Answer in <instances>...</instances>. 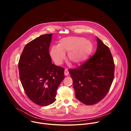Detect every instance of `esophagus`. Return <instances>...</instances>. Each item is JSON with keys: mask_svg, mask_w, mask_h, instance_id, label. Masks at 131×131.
<instances>
[{"mask_svg": "<svg viewBox=\"0 0 131 131\" xmlns=\"http://www.w3.org/2000/svg\"><path fill=\"white\" fill-rule=\"evenodd\" d=\"M64 74H65V76H68V74H69V71H68V69H65Z\"/></svg>", "mask_w": 131, "mask_h": 131, "instance_id": "1", "label": "esophagus"}]
</instances>
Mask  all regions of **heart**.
Wrapping results in <instances>:
<instances>
[{
	"label": "heart",
	"mask_w": 131,
	"mask_h": 131,
	"mask_svg": "<svg viewBox=\"0 0 131 131\" xmlns=\"http://www.w3.org/2000/svg\"><path fill=\"white\" fill-rule=\"evenodd\" d=\"M93 50L92 43L84 37L70 36L59 41L58 46H53L50 51V57L57 65H61L65 60V53L72 64L79 65L86 61Z\"/></svg>",
	"instance_id": "obj_1"
}]
</instances>
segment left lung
<instances>
[{"label":"left lung","mask_w":131,"mask_h":131,"mask_svg":"<svg viewBox=\"0 0 131 131\" xmlns=\"http://www.w3.org/2000/svg\"><path fill=\"white\" fill-rule=\"evenodd\" d=\"M95 53L78 67L69 70L76 97L87 105L101 101L114 79L115 64L109 48L97 37Z\"/></svg>","instance_id":"1"}]
</instances>
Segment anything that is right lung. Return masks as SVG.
<instances>
[{"instance_id": "1", "label": "right lung", "mask_w": 131, "mask_h": 131, "mask_svg": "<svg viewBox=\"0 0 131 131\" xmlns=\"http://www.w3.org/2000/svg\"><path fill=\"white\" fill-rule=\"evenodd\" d=\"M52 34L43 35L28 43L18 62L20 79L27 97L42 106L55 101L64 79V68L52 63L49 49Z\"/></svg>"}]
</instances>
